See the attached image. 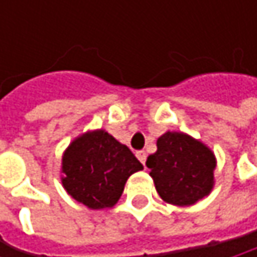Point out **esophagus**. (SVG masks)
<instances>
[{
	"instance_id": "obj_1",
	"label": "esophagus",
	"mask_w": 257,
	"mask_h": 257,
	"mask_svg": "<svg viewBox=\"0 0 257 257\" xmlns=\"http://www.w3.org/2000/svg\"><path fill=\"white\" fill-rule=\"evenodd\" d=\"M135 156L138 158V161L144 165L146 164V152L144 150H138L137 153H135Z\"/></svg>"
}]
</instances>
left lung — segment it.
Here are the masks:
<instances>
[{
	"label": "left lung",
	"instance_id": "obj_1",
	"mask_svg": "<svg viewBox=\"0 0 257 257\" xmlns=\"http://www.w3.org/2000/svg\"><path fill=\"white\" fill-rule=\"evenodd\" d=\"M156 153L147 158V168L159 196L173 205H193L214 186V153L201 141L183 132H165L158 138Z\"/></svg>",
	"mask_w": 257,
	"mask_h": 257
}]
</instances>
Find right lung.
<instances>
[{
  "label": "right lung",
  "mask_w": 257,
  "mask_h": 257,
  "mask_svg": "<svg viewBox=\"0 0 257 257\" xmlns=\"http://www.w3.org/2000/svg\"><path fill=\"white\" fill-rule=\"evenodd\" d=\"M143 170L125 144L104 129L77 137L62 156V186L77 202L92 210L113 207L126 180Z\"/></svg>",
  "instance_id": "obj_1"
}]
</instances>
